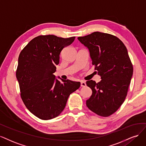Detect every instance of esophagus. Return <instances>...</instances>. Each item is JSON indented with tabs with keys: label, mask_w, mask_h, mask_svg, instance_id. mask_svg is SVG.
Here are the masks:
<instances>
[{
	"label": "esophagus",
	"mask_w": 146,
	"mask_h": 146,
	"mask_svg": "<svg viewBox=\"0 0 146 146\" xmlns=\"http://www.w3.org/2000/svg\"><path fill=\"white\" fill-rule=\"evenodd\" d=\"M81 86L82 87H84L86 86V84L85 81H81Z\"/></svg>",
	"instance_id": "34e87169"
}]
</instances>
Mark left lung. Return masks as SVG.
Instances as JSON below:
<instances>
[{
	"instance_id": "left-lung-1",
	"label": "left lung",
	"mask_w": 146,
	"mask_h": 146,
	"mask_svg": "<svg viewBox=\"0 0 146 146\" xmlns=\"http://www.w3.org/2000/svg\"><path fill=\"white\" fill-rule=\"evenodd\" d=\"M78 40L89 50L92 64L101 81H87L92 95L87 107L99 116L112 115L124 102L133 75V65L125 46L110 34L94 32Z\"/></svg>"
}]
</instances>
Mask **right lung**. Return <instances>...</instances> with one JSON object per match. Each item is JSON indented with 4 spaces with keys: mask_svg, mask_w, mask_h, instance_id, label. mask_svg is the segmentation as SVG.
<instances>
[{
    "mask_svg": "<svg viewBox=\"0 0 146 146\" xmlns=\"http://www.w3.org/2000/svg\"><path fill=\"white\" fill-rule=\"evenodd\" d=\"M74 39L39 36L23 48L19 56L16 78L21 98L29 110L41 119L59 116L70 94L81 86L79 82L69 79H60V82L53 74L61 51Z\"/></svg>",
    "mask_w": 146,
    "mask_h": 146,
    "instance_id": "1",
    "label": "right lung"
}]
</instances>
